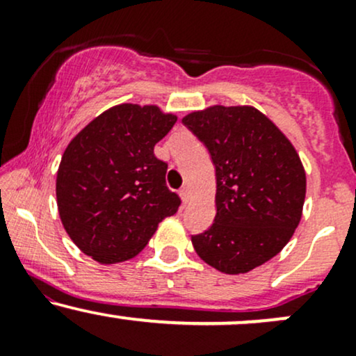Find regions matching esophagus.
Listing matches in <instances>:
<instances>
[{"label":"esophagus","mask_w":356,"mask_h":356,"mask_svg":"<svg viewBox=\"0 0 356 356\" xmlns=\"http://www.w3.org/2000/svg\"><path fill=\"white\" fill-rule=\"evenodd\" d=\"M179 195H181V199L184 202L189 201V187H182V189L179 191Z\"/></svg>","instance_id":"obj_1"}]
</instances>
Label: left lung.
<instances>
[{
    "mask_svg": "<svg viewBox=\"0 0 356 356\" xmlns=\"http://www.w3.org/2000/svg\"><path fill=\"white\" fill-rule=\"evenodd\" d=\"M182 124L209 150L216 167V218L192 246L226 275L248 273L291 239L303 212L306 174L300 155L254 107L214 105Z\"/></svg>",
    "mask_w": 356,
    "mask_h": 356,
    "instance_id": "left-lung-1",
    "label": "left lung"
}]
</instances>
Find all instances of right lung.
I'll return each instance as SVG.
<instances>
[{
    "label": "right lung",
    "mask_w": 356,
    "mask_h": 356,
    "mask_svg": "<svg viewBox=\"0 0 356 356\" xmlns=\"http://www.w3.org/2000/svg\"><path fill=\"white\" fill-rule=\"evenodd\" d=\"M177 117L155 105L122 104L100 113L65 149L56 174L61 224L102 264L137 256L181 199L165 184L154 147Z\"/></svg>",
    "instance_id": "1"
}]
</instances>
